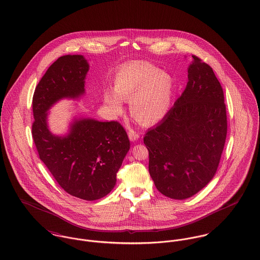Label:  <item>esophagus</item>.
Returning <instances> with one entry per match:
<instances>
[{
    "label": "esophagus",
    "instance_id": "obj_1",
    "mask_svg": "<svg viewBox=\"0 0 260 260\" xmlns=\"http://www.w3.org/2000/svg\"><path fill=\"white\" fill-rule=\"evenodd\" d=\"M128 138H129V140L132 142H136V141H138L140 139V133H138V132L134 131V129H131L128 132Z\"/></svg>",
    "mask_w": 260,
    "mask_h": 260
}]
</instances>
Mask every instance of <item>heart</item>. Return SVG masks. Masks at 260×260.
Returning <instances> with one entry per match:
<instances>
[{
  "label": "heart",
  "instance_id": "1",
  "mask_svg": "<svg viewBox=\"0 0 260 260\" xmlns=\"http://www.w3.org/2000/svg\"><path fill=\"white\" fill-rule=\"evenodd\" d=\"M173 78L147 62H133L118 69L114 90L104 91V102L111 114L119 116L123 103L129 102L131 114L144 125L160 121L173 104Z\"/></svg>",
  "mask_w": 260,
  "mask_h": 260
}]
</instances>
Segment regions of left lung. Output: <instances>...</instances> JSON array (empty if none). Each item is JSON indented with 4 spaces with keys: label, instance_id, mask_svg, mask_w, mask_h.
<instances>
[{
    "label": "left lung",
    "instance_id": "obj_1",
    "mask_svg": "<svg viewBox=\"0 0 260 260\" xmlns=\"http://www.w3.org/2000/svg\"><path fill=\"white\" fill-rule=\"evenodd\" d=\"M187 74L181 95L144 138L154 185L173 200L191 198L213 178L228 133L223 90L212 69L192 56Z\"/></svg>",
    "mask_w": 260,
    "mask_h": 260
}]
</instances>
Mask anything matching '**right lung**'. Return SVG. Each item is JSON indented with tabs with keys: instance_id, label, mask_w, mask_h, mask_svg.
Returning a JSON list of instances; mask_svg holds the SVG:
<instances>
[{
	"instance_id": "add662e5",
	"label": "right lung",
	"mask_w": 260,
	"mask_h": 260,
	"mask_svg": "<svg viewBox=\"0 0 260 260\" xmlns=\"http://www.w3.org/2000/svg\"><path fill=\"white\" fill-rule=\"evenodd\" d=\"M89 63L82 55L58 58L46 72L32 98V139L41 160L69 194L96 201L109 194L116 173L129 150V141L117 121L74 116L63 135L49 126L50 110L63 99L86 94Z\"/></svg>"
}]
</instances>
